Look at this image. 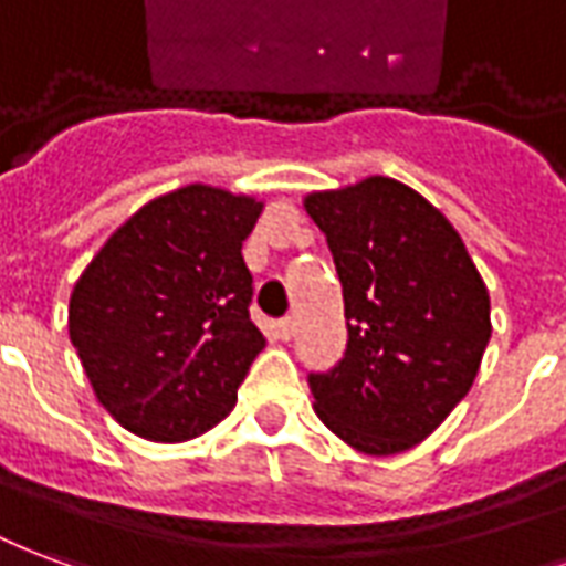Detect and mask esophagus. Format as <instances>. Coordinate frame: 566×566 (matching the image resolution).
Segmentation results:
<instances>
[{"mask_svg": "<svg viewBox=\"0 0 566 566\" xmlns=\"http://www.w3.org/2000/svg\"><path fill=\"white\" fill-rule=\"evenodd\" d=\"M274 332H277L280 340H292V334H295V319H280L274 325Z\"/></svg>", "mask_w": 566, "mask_h": 566, "instance_id": "obj_1", "label": "esophagus"}]
</instances>
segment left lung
<instances>
[{
  "mask_svg": "<svg viewBox=\"0 0 566 566\" xmlns=\"http://www.w3.org/2000/svg\"><path fill=\"white\" fill-rule=\"evenodd\" d=\"M344 286V358L311 374L313 410L365 455L413 449L480 374L492 301L461 234L391 177L304 196Z\"/></svg>",
  "mask_w": 566,
  "mask_h": 566,
  "instance_id": "left-lung-1",
  "label": "left lung"
}]
</instances>
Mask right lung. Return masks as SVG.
<instances>
[{"label": "right lung", "instance_id": "right-lung-1", "mask_svg": "<svg viewBox=\"0 0 566 566\" xmlns=\"http://www.w3.org/2000/svg\"><path fill=\"white\" fill-rule=\"evenodd\" d=\"M262 201L189 184L147 201L77 277L69 337L126 431L180 443L232 413L265 337L250 323L241 243Z\"/></svg>", "mask_w": 566, "mask_h": 566}]
</instances>
